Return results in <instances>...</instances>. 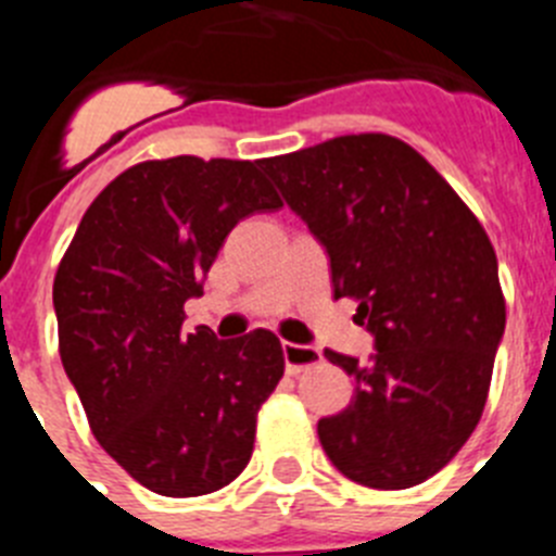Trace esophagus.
Masks as SVG:
<instances>
[{"label": "esophagus", "mask_w": 556, "mask_h": 556, "mask_svg": "<svg viewBox=\"0 0 556 556\" xmlns=\"http://www.w3.org/2000/svg\"><path fill=\"white\" fill-rule=\"evenodd\" d=\"M283 362H287L289 376L308 370V367L320 365L323 353L312 345H294V342H283Z\"/></svg>", "instance_id": "1"}]
</instances>
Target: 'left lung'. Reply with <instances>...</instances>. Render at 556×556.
<instances>
[{
    "label": "left lung",
    "mask_w": 556,
    "mask_h": 556,
    "mask_svg": "<svg viewBox=\"0 0 556 556\" xmlns=\"http://www.w3.org/2000/svg\"><path fill=\"white\" fill-rule=\"evenodd\" d=\"M264 172L326 244L333 298H353L376 337L367 365L326 351L353 376V401L317 424L323 448L365 488H415L459 454L488 404L507 323L488 230L387 132L264 159Z\"/></svg>",
    "instance_id": "left-lung-1"
}]
</instances>
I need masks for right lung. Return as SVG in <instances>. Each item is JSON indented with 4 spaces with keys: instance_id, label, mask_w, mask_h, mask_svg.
I'll use <instances>...</instances> for the list:
<instances>
[{
    "instance_id": "add662e5",
    "label": "right lung",
    "mask_w": 556,
    "mask_h": 556,
    "mask_svg": "<svg viewBox=\"0 0 556 556\" xmlns=\"http://www.w3.org/2000/svg\"><path fill=\"white\" fill-rule=\"evenodd\" d=\"M262 164L141 161L97 194L58 264V351L88 426L132 479L169 498L242 473L255 417L283 376L273 331H180L233 225L283 205Z\"/></svg>"
}]
</instances>
